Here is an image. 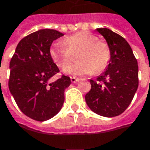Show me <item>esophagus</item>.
I'll use <instances>...</instances> for the list:
<instances>
[{
	"mask_svg": "<svg viewBox=\"0 0 150 150\" xmlns=\"http://www.w3.org/2000/svg\"><path fill=\"white\" fill-rule=\"evenodd\" d=\"M70 80H71V82H73V83H75V82H77V81H80L79 78H76V77H74V76L70 77Z\"/></svg>",
	"mask_w": 150,
	"mask_h": 150,
	"instance_id": "34e87169",
	"label": "esophagus"
}]
</instances>
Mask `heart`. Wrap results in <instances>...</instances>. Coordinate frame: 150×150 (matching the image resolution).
Instances as JSON below:
<instances>
[{
	"label": "heart",
	"instance_id": "heart-1",
	"mask_svg": "<svg viewBox=\"0 0 150 150\" xmlns=\"http://www.w3.org/2000/svg\"><path fill=\"white\" fill-rule=\"evenodd\" d=\"M78 53V62L68 65ZM50 57L56 65L63 68L65 74L75 76L91 75L104 70L111 60V50L107 43L98 39L93 34L81 32L67 37L63 42H55L50 50Z\"/></svg>",
	"mask_w": 150,
	"mask_h": 150
}]
</instances>
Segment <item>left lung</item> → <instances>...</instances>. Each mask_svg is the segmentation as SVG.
<instances>
[{"mask_svg":"<svg viewBox=\"0 0 150 150\" xmlns=\"http://www.w3.org/2000/svg\"><path fill=\"white\" fill-rule=\"evenodd\" d=\"M111 50L106 70L96 80H90L91 90L85 100L95 113L112 117L123 113L138 88L137 61L128 42L107 28H97Z\"/></svg>","mask_w":150,"mask_h":150,"instance_id":"obj_1","label":"left lung"}]
</instances>
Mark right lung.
Masks as SVG:
<instances>
[{"instance_id":"right-lung-1","label":"right lung","mask_w":150,"mask_h":150,"mask_svg":"<svg viewBox=\"0 0 150 150\" xmlns=\"http://www.w3.org/2000/svg\"><path fill=\"white\" fill-rule=\"evenodd\" d=\"M62 36L63 33L52 29L27 35L18 44L10 61V93L21 112L37 121L48 120L60 112L64 91L71 84L70 78L64 75L49 83L59 72L50 48Z\"/></svg>"}]
</instances>
